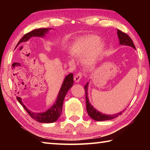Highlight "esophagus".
Returning <instances> with one entry per match:
<instances>
[{
	"label": "esophagus",
	"mask_w": 150,
	"mask_h": 150,
	"mask_svg": "<svg viewBox=\"0 0 150 150\" xmlns=\"http://www.w3.org/2000/svg\"><path fill=\"white\" fill-rule=\"evenodd\" d=\"M81 77H82V73L79 72L77 73H76V75H75L74 80L76 83H78V82H79V81L81 79Z\"/></svg>",
	"instance_id": "1"
}]
</instances>
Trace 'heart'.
Instances as JSON below:
<instances>
[{"label": "heart", "instance_id": "obj_1", "mask_svg": "<svg viewBox=\"0 0 150 150\" xmlns=\"http://www.w3.org/2000/svg\"><path fill=\"white\" fill-rule=\"evenodd\" d=\"M99 38L95 35L81 37L75 40L72 46V52L75 56L83 57V63L87 67L95 65L98 57L102 53L104 44L99 42Z\"/></svg>", "mask_w": 150, "mask_h": 150}]
</instances>
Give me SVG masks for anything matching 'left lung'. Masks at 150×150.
Masks as SVG:
<instances>
[{
  "label": "left lung",
  "instance_id": "8db88e82",
  "mask_svg": "<svg viewBox=\"0 0 150 150\" xmlns=\"http://www.w3.org/2000/svg\"><path fill=\"white\" fill-rule=\"evenodd\" d=\"M117 34L118 35V38L120 40V45H128V46H131L136 49L135 45H134L132 40L129 35L122 32L120 30H117ZM88 83L85 86V98H86V108H87V111L88 115H89L90 117L93 119V120L96 121H104V120H111L115 118H116L118 116L122 115V112L119 113H117L116 115H105V114H102L99 112L98 110L93 107V106L89 103L88 98Z\"/></svg>",
  "mask_w": 150,
  "mask_h": 150
}]
</instances>
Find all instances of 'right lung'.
<instances>
[{
	"mask_svg": "<svg viewBox=\"0 0 150 150\" xmlns=\"http://www.w3.org/2000/svg\"><path fill=\"white\" fill-rule=\"evenodd\" d=\"M49 28H38L33 30L28 33H26L24 35V36L20 40V41L18 43L17 45L20 44L21 42H26L30 38L33 36H38L42 37L46 34ZM73 83V73L66 76L64 81H63L62 87L59 91V93L58 94L57 98L55 103L53 106H52L49 110L42 113L33 112L29 110L26 106L24 105L21 100V98L19 96H16L17 100L21 104V105L23 106V108L26 110V111L28 113L30 117L36 120L37 122L42 123H52L56 121L59 116H61L62 112V106L63 100H64L65 96L67 94L68 90L72 87Z\"/></svg>",
	"mask_w": 150,
	"mask_h": 150,
	"instance_id": "add662e5",
	"label": "right lung"
}]
</instances>
